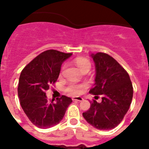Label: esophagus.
Segmentation results:
<instances>
[{
	"label": "esophagus",
	"mask_w": 149,
	"mask_h": 149,
	"mask_svg": "<svg viewBox=\"0 0 149 149\" xmlns=\"http://www.w3.org/2000/svg\"><path fill=\"white\" fill-rule=\"evenodd\" d=\"M72 99V100H75V101H83L84 100V98L81 97H73Z\"/></svg>",
	"instance_id": "esophagus-1"
}]
</instances>
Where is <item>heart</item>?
I'll use <instances>...</instances> for the list:
<instances>
[{
	"instance_id": "1",
	"label": "heart",
	"mask_w": 149,
	"mask_h": 149,
	"mask_svg": "<svg viewBox=\"0 0 149 149\" xmlns=\"http://www.w3.org/2000/svg\"><path fill=\"white\" fill-rule=\"evenodd\" d=\"M75 63L78 66L79 70H84L85 69H91V63L87 58H83V57H79L75 59ZM85 85H79V84H72L69 85L66 91L68 93H70L71 95H78L81 93L82 89L84 88Z\"/></svg>"
}]
</instances>
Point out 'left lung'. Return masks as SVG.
<instances>
[{
    "label": "left lung",
    "instance_id": "left-lung-1",
    "mask_svg": "<svg viewBox=\"0 0 149 149\" xmlns=\"http://www.w3.org/2000/svg\"><path fill=\"white\" fill-rule=\"evenodd\" d=\"M91 56L95 64L96 76L90 93L95 98L100 95L102 101L94 100L83 116L97 129H113L121 122L132 104V81L126 70L111 56L97 52Z\"/></svg>",
    "mask_w": 149,
    "mask_h": 149
}]
</instances>
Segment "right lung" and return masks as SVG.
I'll use <instances>...</instances> for the list:
<instances>
[{
    "label": "right lung",
    "mask_w": 149,
    "mask_h": 149,
    "mask_svg": "<svg viewBox=\"0 0 149 149\" xmlns=\"http://www.w3.org/2000/svg\"><path fill=\"white\" fill-rule=\"evenodd\" d=\"M72 53L47 50L31 61L21 72L17 93L23 111L31 122L40 128H49L60 122L72 99L65 96L48 100L45 92L55 84L61 65Z\"/></svg>",
    "instance_id": "obj_1"
}]
</instances>
